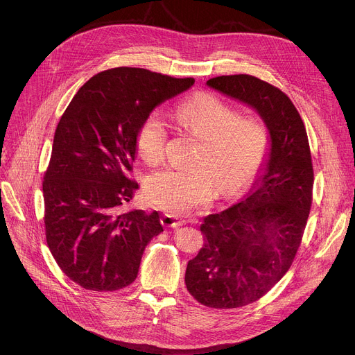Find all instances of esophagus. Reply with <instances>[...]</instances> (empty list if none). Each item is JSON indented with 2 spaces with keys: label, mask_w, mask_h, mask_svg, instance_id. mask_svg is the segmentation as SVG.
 Masks as SVG:
<instances>
[{
  "label": "esophagus",
  "mask_w": 355,
  "mask_h": 355,
  "mask_svg": "<svg viewBox=\"0 0 355 355\" xmlns=\"http://www.w3.org/2000/svg\"><path fill=\"white\" fill-rule=\"evenodd\" d=\"M162 223L166 226V227H178V226H182L185 225V220L175 216V215H168V214H164V216L162 218Z\"/></svg>",
  "instance_id": "1"
}]
</instances>
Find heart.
Returning a JSON list of instances; mask_svg holds the SVG:
<instances>
[{"instance_id":"obj_1","label":"heart","mask_w":355,"mask_h":355,"mask_svg":"<svg viewBox=\"0 0 355 355\" xmlns=\"http://www.w3.org/2000/svg\"><path fill=\"white\" fill-rule=\"evenodd\" d=\"M175 121L199 137L189 167H168L146 180L151 205L171 214H185L207 204L222 187L233 193L257 173L266 155L268 136L263 123L237 111L218 95L200 92L184 99L174 111ZM167 125L151 112L139 126L136 147L151 166L164 159Z\"/></svg>"}]
</instances>
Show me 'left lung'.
Returning a JSON list of instances; mask_svg holds the SVG:
<instances>
[{
	"instance_id": "obj_1",
	"label": "left lung",
	"mask_w": 355,
	"mask_h": 355,
	"mask_svg": "<svg viewBox=\"0 0 355 355\" xmlns=\"http://www.w3.org/2000/svg\"><path fill=\"white\" fill-rule=\"evenodd\" d=\"M207 85L254 110L270 135L252 187L237 204L205 218L204 247L185 271L199 303L233 309L259 300L292 266L311 212L313 167L305 125L281 89L248 74Z\"/></svg>"
}]
</instances>
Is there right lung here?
Instances as JSON below:
<instances>
[{
  "instance_id": "right-lung-1",
  "label": "right lung",
  "mask_w": 355,
  "mask_h": 355,
  "mask_svg": "<svg viewBox=\"0 0 355 355\" xmlns=\"http://www.w3.org/2000/svg\"><path fill=\"white\" fill-rule=\"evenodd\" d=\"M193 78L116 67L91 77L64 111L43 177L50 252L80 286L108 292L130 285L143 251L163 232L157 211H126L139 189L129 178L136 133L157 105Z\"/></svg>"
}]
</instances>
